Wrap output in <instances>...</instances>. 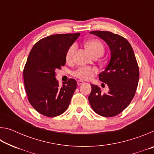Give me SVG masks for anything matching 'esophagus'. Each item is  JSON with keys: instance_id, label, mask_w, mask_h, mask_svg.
I'll return each mask as SVG.
<instances>
[{"instance_id": "esophagus-1", "label": "esophagus", "mask_w": 154, "mask_h": 154, "mask_svg": "<svg viewBox=\"0 0 154 154\" xmlns=\"http://www.w3.org/2000/svg\"><path fill=\"white\" fill-rule=\"evenodd\" d=\"M77 83L78 85H82V83H83V81H81V80H78Z\"/></svg>"}]
</instances>
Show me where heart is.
<instances>
[{"label": "heart", "instance_id": "heart-1", "mask_svg": "<svg viewBox=\"0 0 154 154\" xmlns=\"http://www.w3.org/2000/svg\"><path fill=\"white\" fill-rule=\"evenodd\" d=\"M85 47L93 56L97 54H103L104 47L103 43L97 39H90L85 43ZM77 50L76 44H72L68 48L65 58L67 62H72L74 59L75 52ZM98 69L96 67L80 66L72 72L74 77L82 80H90L96 73Z\"/></svg>", "mask_w": 154, "mask_h": 154}]
</instances>
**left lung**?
<instances>
[{
	"label": "left lung",
	"mask_w": 154,
	"mask_h": 154,
	"mask_svg": "<svg viewBox=\"0 0 154 154\" xmlns=\"http://www.w3.org/2000/svg\"><path fill=\"white\" fill-rule=\"evenodd\" d=\"M107 43L111 59L99 79L109 86L108 93L92 85L88 100L96 113L113 117L122 113L134 98L139 79V66L132 46L126 38L109 31H91Z\"/></svg>",
	"instance_id": "obj_1"
}]
</instances>
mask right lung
Segmentation results:
<instances>
[{
    "label": "right lung",
    "mask_w": 154,
    "mask_h": 154,
    "mask_svg": "<svg viewBox=\"0 0 154 154\" xmlns=\"http://www.w3.org/2000/svg\"><path fill=\"white\" fill-rule=\"evenodd\" d=\"M79 35L78 32L46 36L35 44L28 55L23 71L25 90L30 105L43 116H60L71 102L77 82L69 79L60 87L55 71L64 66L67 49Z\"/></svg>",
    "instance_id": "obj_1"
}]
</instances>
